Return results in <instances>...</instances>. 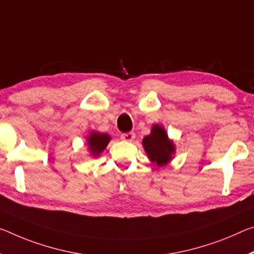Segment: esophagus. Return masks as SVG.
Segmentation results:
<instances>
[{
  "label": "esophagus",
  "mask_w": 254,
  "mask_h": 254,
  "mask_svg": "<svg viewBox=\"0 0 254 254\" xmlns=\"http://www.w3.org/2000/svg\"><path fill=\"white\" fill-rule=\"evenodd\" d=\"M135 138L134 132H127V133L121 134V139L124 140V141H132Z\"/></svg>",
  "instance_id": "esophagus-1"
}]
</instances>
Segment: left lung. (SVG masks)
I'll return each instance as SVG.
<instances>
[{
	"label": "left lung",
	"instance_id": "left-lung-1",
	"mask_svg": "<svg viewBox=\"0 0 254 254\" xmlns=\"http://www.w3.org/2000/svg\"><path fill=\"white\" fill-rule=\"evenodd\" d=\"M142 143L149 158L158 166H164L170 162L175 151L174 144L160 126L152 127L151 133L144 136Z\"/></svg>",
	"mask_w": 254,
	"mask_h": 254
}]
</instances>
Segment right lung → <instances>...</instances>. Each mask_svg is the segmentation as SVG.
<instances>
[{"mask_svg":"<svg viewBox=\"0 0 254 254\" xmlns=\"http://www.w3.org/2000/svg\"><path fill=\"white\" fill-rule=\"evenodd\" d=\"M110 135L106 133L92 132L89 138H88V143H89V149L92 156H98L100 152L106 148L107 143L110 142Z\"/></svg>","mask_w":254,"mask_h":254,"instance_id":"add662e5","label":"right lung"}]
</instances>
